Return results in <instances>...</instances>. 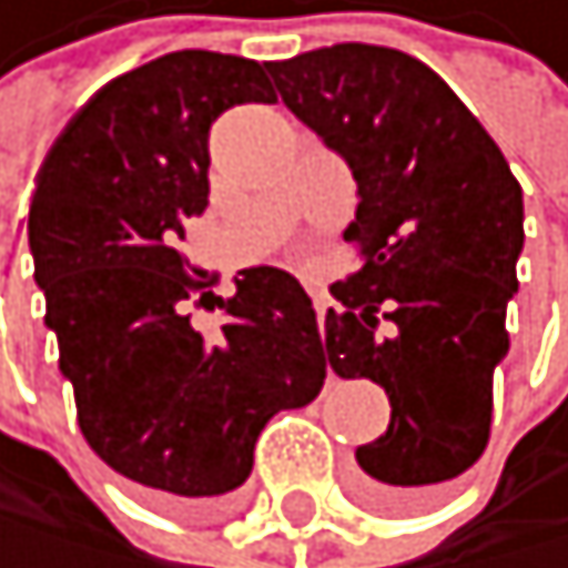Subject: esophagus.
<instances>
[{
  "mask_svg": "<svg viewBox=\"0 0 568 568\" xmlns=\"http://www.w3.org/2000/svg\"><path fill=\"white\" fill-rule=\"evenodd\" d=\"M327 308H331V302L323 298V295H316V323H320V334L327 331Z\"/></svg>",
  "mask_w": 568,
  "mask_h": 568,
  "instance_id": "34e87169",
  "label": "esophagus"
}]
</instances>
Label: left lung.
Listing matches in <instances>:
<instances>
[{"mask_svg": "<svg viewBox=\"0 0 568 568\" xmlns=\"http://www.w3.org/2000/svg\"><path fill=\"white\" fill-rule=\"evenodd\" d=\"M270 78L358 187L345 241L363 263L331 287L323 355L337 377L387 390V434L355 448L358 490L408 513L487 448L523 187L463 99L398 49L345 41L270 63Z\"/></svg>", "mask_w": 568, "mask_h": 568, "instance_id": "obj_1", "label": "left lung"}]
</instances>
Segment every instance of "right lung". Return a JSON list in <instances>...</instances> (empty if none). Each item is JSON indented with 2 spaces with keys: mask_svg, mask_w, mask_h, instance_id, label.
I'll return each mask as SVG.
<instances>
[{
  "mask_svg": "<svg viewBox=\"0 0 568 568\" xmlns=\"http://www.w3.org/2000/svg\"><path fill=\"white\" fill-rule=\"evenodd\" d=\"M241 102H277L245 55L181 49L123 73L55 138L28 216L81 434L170 508H210L245 484L266 423L327 377L316 308L287 270H241L234 298H216L220 334L191 327L205 281L187 277L178 241L210 205V128Z\"/></svg>",
  "mask_w": 568,
  "mask_h": 568,
  "instance_id": "add662e5",
  "label": "right lung"
}]
</instances>
